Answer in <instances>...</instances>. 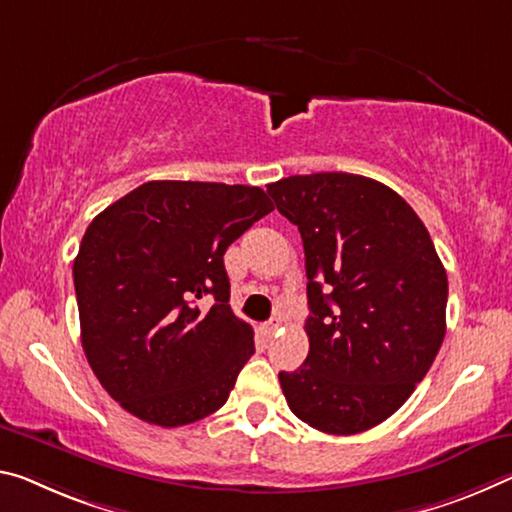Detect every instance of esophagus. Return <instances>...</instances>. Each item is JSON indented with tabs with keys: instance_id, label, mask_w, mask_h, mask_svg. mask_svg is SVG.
Masks as SVG:
<instances>
[{
	"instance_id": "obj_1",
	"label": "esophagus",
	"mask_w": 512,
	"mask_h": 512,
	"mask_svg": "<svg viewBox=\"0 0 512 512\" xmlns=\"http://www.w3.org/2000/svg\"><path fill=\"white\" fill-rule=\"evenodd\" d=\"M280 326H282V323H280L278 316H273L271 321H266V323H264V326H262V332H264L266 337H271V335H275V332L280 330Z\"/></svg>"
}]
</instances>
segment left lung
<instances>
[{
    "label": "left lung",
    "instance_id": "obj_1",
    "mask_svg": "<svg viewBox=\"0 0 512 512\" xmlns=\"http://www.w3.org/2000/svg\"><path fill=\"white\" fill-rule=\"evenodd\" d=\"M305 250L303 367L280 371L294 415L355 435L392 417L431 369L446 332L449 282L426 225L399 193L353 173L266 186Z\"/></svg>",
    "mask_w": 512,
    "mask_h": 512
}]
</instances>
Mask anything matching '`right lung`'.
<instances>
[{"mask_svg":"<svg viewBox=\"0 0 512 512\" xmlns=\"http://www.w3.org/2000/svg\"><path fill=\"white\" fill-rule=\"evenodd\" d=\"M269 212L259 186L157 180L88 225L72 266L81 346L134 417L175 428L227 401L255 342L227 305L223 255ZM205 295L207 313L195 303Z\"/></svg>","mask_w":512,"mask_h":512,"instance_id":"right-lung-1","label":"right lung"}]
</instances>
